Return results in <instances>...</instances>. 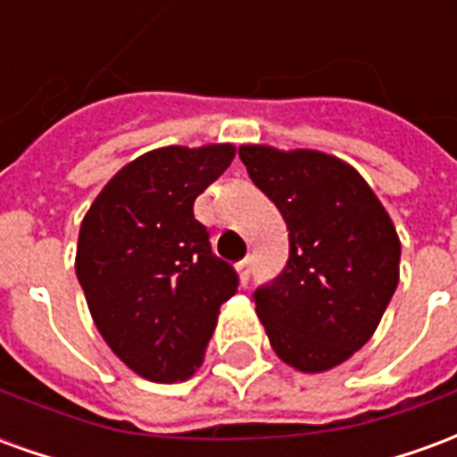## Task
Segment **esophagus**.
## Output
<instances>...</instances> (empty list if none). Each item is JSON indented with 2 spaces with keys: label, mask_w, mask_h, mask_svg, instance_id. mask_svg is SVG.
Instances as JSON below:
<instances>
[{
  "label": "esophagus",
  "mask_w": 457,
  "mask_h": 457,
  "mask_svg": "<svg viewBox=\"0 0 457 457\" xmlns=\"http://www.w3.org/2000/svg\"><path fill=\"white\" fill-rule=\"evenodd\" d=\"M252 269H254V259L252 257H245L242 262H237V271H239V278L247 284L249 277H252Z\"/></svg>",
  "instance_id": "esophagus-1"
}]
</instances>
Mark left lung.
<instances>
[{
	"label": "left lung",
	"instance_id": "1",
	"mask_svg": "<svg viewBox=\"0 0 457 457\" xmlns=\"http://www.w3.org/2000/svg\"><path fill=\"white\" fill-rule=\"evenodd\" d=\"M239 159L288 229L287 267L254 291L269 343L301 372H326L372 337L392 301L396 229L362 176L336 156L239 146Z\"/></svg>",
	"mask_w": 457,
	"mask_h": 457
}]
</instances>
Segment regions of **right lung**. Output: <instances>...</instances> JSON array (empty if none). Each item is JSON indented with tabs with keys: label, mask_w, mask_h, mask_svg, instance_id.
Returning a JSON list of instances; mask_svg holds the SVG:
<instances>
[{
	"label": "right lung",
	"mask_w": 457,
	"mask_h": 457,
	"mask_svg": "<svg viewBox=\"0 0 457 457\" xmlns=\"http://www.w3.org/2000/svg\"><path fill=\"white\" fill-rule=\"evenodd\" d=\"M232 159L229 144L149 151L104 186L80 225L75 271L95 326L151 382L195 372L220 306L237 294V271L193 215Z\"/></svg>",
	"instance_id": "add662e5"
}]
</instances>
